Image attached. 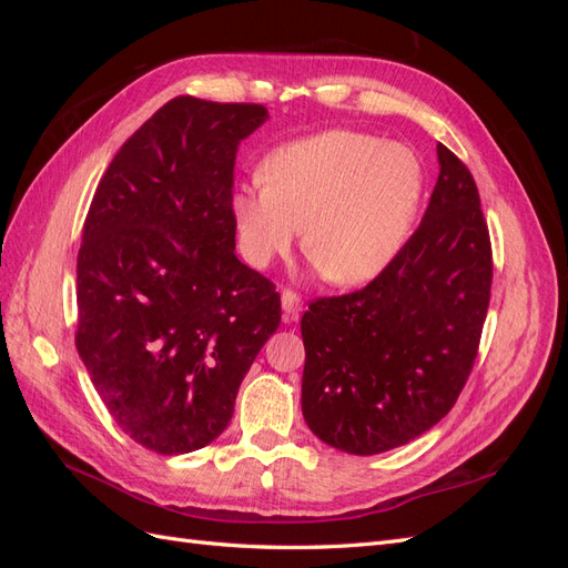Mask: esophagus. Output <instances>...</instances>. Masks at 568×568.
<instances>
[{"label":"esophagus","mask_w":568,"mask_h":568,"mask_svg":"<svg viewBox=\"0 0 568 568\" xmlns=\"http://www.w3.org/2000/svg\"><path fill=\"white\" fill-rule=\"evenodd\" d=\"M282 311H284V320H298L301 311H303V301L301 296L296 294V291L291 288H284L282 291Z\"/></svg>","instance_id":"esophagus-1"}]
</instances>
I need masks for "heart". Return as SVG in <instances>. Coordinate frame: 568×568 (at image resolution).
Here are the masks:
<instances>
[{
    "mask_svg": "<svg viewBox=\"0 0 568 568\" xmlns=\"http://www.w3.org/2000/svg\"><path fill=\"white\" fill-rule=\"evenodd\" d=\"M263 175L232 194L246 261L267 267L291 251L305 224V251L341 286L367 284L398 257L424 196L415 151L353 130H326L274 149Z\"/></svg>",
    "mask_w": 568,
    "mask_h": 568,
    "instance_id": "heart-1",
    "label": "heart"
}]
</instances>
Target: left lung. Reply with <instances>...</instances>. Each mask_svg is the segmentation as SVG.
I'll list each match as a JSON object with an SVG mask.
<instances>
[{
  "mask_svg": "<svg viewBox=\"0 0 568 568\" xmlns=\"http://www.w3.org/2000/svg\"><path fill=\"white\" fill-rule=\"evenodd\" d=\"M417 232L365 288L317 298L301 320L303 417L351 455L415 440L453 409L488 313L493 251L476 182L438 144Z\"/></svg>",
  "mask_w": 568,
  "mask_h": 568,
  "instance_id": "8db88e82",
  "label": "left lung"
}]
</instances>
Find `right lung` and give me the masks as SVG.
<instances>
[{
  "label": "right lung",
  "mask_w": 568,
  "mask_h": 568,
  "mask_svg": "<svg viewBox=\"0 0 568 568\" xmlns=\"http://www.w3.org/2000/svg\"><path fill=\"white\" fill-rule=\"evenodd\" d=\"M261 104L168 101L101 178L78 253L75 346L115 424L184 455L225 432L282 322L274 284L234 253V161Z\"/></svg>",
  "instance_id": "add662e5"
}]
</instances>
